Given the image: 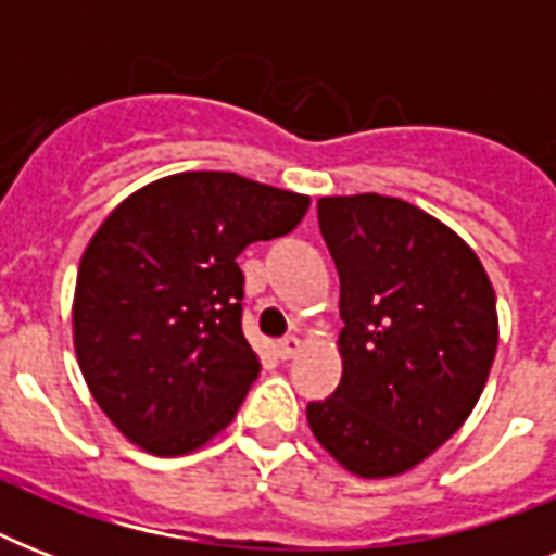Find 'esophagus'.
I'll list each match as a JSON object with an SVG mask.
<instances>
[{"instance_id": "obj_1", "label": "esophagus", "mask_w": 556, "mask_h": 556, "mask_svg": "<svg viewBox=\"0 0 556 556\" xmlns=\"http://www.w3.org/2000/svg\"><path fill=\"white\" fill-rule=\"evenodd\" d=\"M300 352V338H294V334H288V338L277 340V355L282 357V361H291V357Z\"/></svg>"}]
</instances>
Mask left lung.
I'll return each instance as SVG.
<instances>
[{"instance_id": "obj_1", "label": "left lung", "mask_w": 556, "mask_h": 556, "mask_svg": "<svg viewBox=\"0 0 556 556\" xmlns=\"http://www.w3.org/2000/svg\"><path fill=\"white\" fill-rule=\"evenodd\" d=\"M340 274L343 378L305 415L314 439L364 479L421 465L473 413L491 375L496 294L465 239L378 192L317 201Z\"/></svg>"}]
</instances>
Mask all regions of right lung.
Segmentation results:
<instances>
[{
	"label": "right lung",
	"instance_id": "obj_1",
	"mask_svg": "<svg viewBox=\"0 0 556 556\" xmlns=\"http://www.w3.org/2000/svg\"><path fill=\"white\" fill-rule=\"evenodd\" d=\"M308 201L236 173H178L98 227L77 270L74 349L126 439L185 456L233 421L260 375L236 256L291 233Z\"/></svg>",
	"mask_w": 556,
	"mask_h": 556
}]
</instances>
